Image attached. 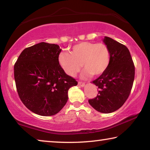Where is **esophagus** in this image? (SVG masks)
Returning a JSON list of instances; mask_svg holds the SVG:
<instances>
[{"label":"esophagus","instance_id":"1","mask_svg":"<svg viewBox=\"0 0 150 150\" xmlns=\"http://www.w3.org/2000/svg\"><path fill=\"white\" fill-rule=\"evenodd\" d=\"M78 85H79V86H81V87H84V86H85V83H83V82H81V81H79V82H78Z\"/></svg>","mask_w":150,"mask_h":150}]
</instances>
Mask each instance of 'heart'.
I'll return each mask as SVG.
<instances>
[{"label":"heart","mask_w":150,"mask_h":150,"mask_svg":"<svg viewBox=\"0 0 150 150\" xmlns=\"http://www.w3.org/2000/svg\"><path fill=\"white\" fill-rule=\"evenodd\" d=\"M110 62V50L103 43H78L71 47L70 54L62 52L58 56L60 66L71 77H74L79 71L81 65L85 69L83 77L100 75L107 69Z\"/></svg>","instance_id":"heart-1"}]
</instances>
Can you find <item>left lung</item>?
Returning a JSON list of instances; mask_svg holds the SVG:
<instances>
[{
    "label": "left lung",
    "instance_id": "1",
    "mask_svg": "<svg viewBox=\"0 0 150 150\" xmlns=\"http://www.w3.org/2000/svg\"><path fill=\"white\" fill-rule=\"evenodd\" d=\"M103 42L110 50V64L105 73L93 81L98 88V93L88 103L100 112L111 113L128 99L133 86L135 67L126 45L106 36Z\"/></svg>",
    "mask_w": 150,
    "mask_h": 150
}]
</instances>
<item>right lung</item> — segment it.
I'll return each mask as SVG.
<instances>
[{
	"label": "right lung",
	"instance_id": "obj_1",
	"mask_svg": "<svg viewBox=\"0 0 150 150\" xmlns=\"http://www.w3.org/2000/svg\"><path fill=\"white\" fill-rule=\"evenodd\" d=\"M62 50L41 42L22 51L14 66L18 96L26 107L40 116L56 115L68 100V90L77 81L58 62Z\"/></svg>",
	"mask_w": 150,
	"mask_h": 150
}]
</instances>
